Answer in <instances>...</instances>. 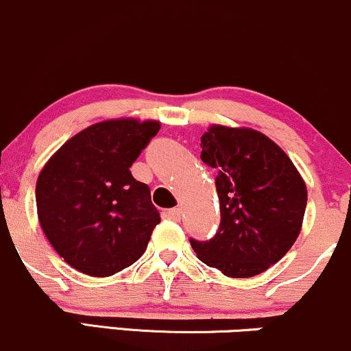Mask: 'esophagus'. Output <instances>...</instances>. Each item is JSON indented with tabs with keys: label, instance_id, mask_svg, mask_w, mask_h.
Segmentation results:
<instances>
[{
	"label": "esophagus",
	"instance_id": "34e87169",
	"mask_svg": "<svg viewBox=\"0 0 351 351\" xmlns=\"http://www.w3.org/2000/svg\"><path fill=\"white\" fill-rule=\"evenodd\" d=\"M167 217L171 219V220H176V222H179L180 217H182V210H180L179 207L169 208V210H167Z\"/></svg>",
	"mask_w": 351,
	"mask_h": 351
}]
</instances>
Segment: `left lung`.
<instances>
[{
    "label": "left lung",
    "instance_id": "obj_1",
    "mask_svg": "<svg viewBox=\"0 0 351 351\" xmlns=\"http://www.w3.org/2000/svg\"><path fill=\"white\" fill-rule=\"evenodd\" d=\"M200 147V159L217 171L222 220L214 239L191 240L192 249L227 277H255L280 261L300 235L305 180L280 145L255 129L212 124Z\"/></svg>",
    "mask_w": 351,
    "mask_h": 351
}]
</instances>
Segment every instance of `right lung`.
I'll use <instances>...</instances> for the list:
<instances>
[{
  "label": "right lung",
  "mask_w": 351,
  "mask_h": 351,
  "mask_svg": "<svg viewBox=\"0 0 351 351\" xmlns=\"http://www.w3.org/2000/svg\"><path fill=\"white\" fill-rule=\"evenodd\" d=\"M154 119L101 121L66 141L36 180L38 220L59 257L90 277L139 261L160 222L151 189L129 171L159 132Z\"/></svg>",
  "instance_id": "add662e5"
}]
</instances>
